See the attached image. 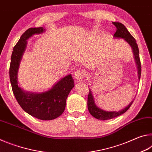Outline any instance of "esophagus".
I'll return each instance as SVG.
<instances>
[{
	"label": "esophagus",
	"mask_w": 152,
	"mask_h": 152,
	"mask_svg": "<svg viewBox=\"0 0 152 152\" xmlns=\"http://www.w3.org/2000/svg\"><path fill=\"white\" fill-rule=\"evenodd\" d=\"M85 76V70L84 69L80 68L77 70L74 74V76L77 81H82Z\"/></svg>",
	"instance_id": "obj_1"
}]
</instances>
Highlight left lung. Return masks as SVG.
<instances>
[{
	"label": "left lung",
	"mask_w": 152,
	"mask_h": 152,
	"mask_svg": "<svg viewBox=\"0 0 152 152\" xmlns=\"http://www.w3.org/2000/svg\"><path fill=\"white\" fill-rule=\"evenodd\" d=\"M113 25L117 27V31L115 33L114 37L117 38H123L124 39L126 42H127L129 44L133 49V53L135 56V62L137 64V70H138V76L139 79H140L141 77V61L140 58V53H139V48L137 43H136V40L133 36L130 34V33L128 31L127 28L125 27L124 25L119 22H113ZM133 101L130 102V104L126 107L125 109H122L119 111H105V110H102L99 109V107L96 106L94 103V101L93 99V96L92 94V92L91 89L89 88V92L88 96V109L89 113H91L92 117L96 118L97 119L99 120H108L113 119V118L117 117L119 115L125 113L127 110L129 109L131 105L132 104Z\"/></svg>",
	"instance_id": "1"
}]
</instances>
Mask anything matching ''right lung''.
<instances>
[{
	"label": "right lung",
	"instance_id": "obj_1",
	"mask_svg": "<svg viewBox=\"0 0 152 152\" xmlns=\"http://www.w3.org/2000/svg\"><path fill=\"white\" fill-rule=\"evenodd\" d=\"M44 31L42 27L29 28L20 36L11 55L9 76L12 92L20 107L33 117L48 121L60 116L65 110L66 99L74 86L71 74L61 78L50 90L42 93L25 92L18 86L17 82L18 69L26 48L27 39Z\"/></svg>",
	"mask_w": 152,
	"mask_h": 152
}]
</instances>
